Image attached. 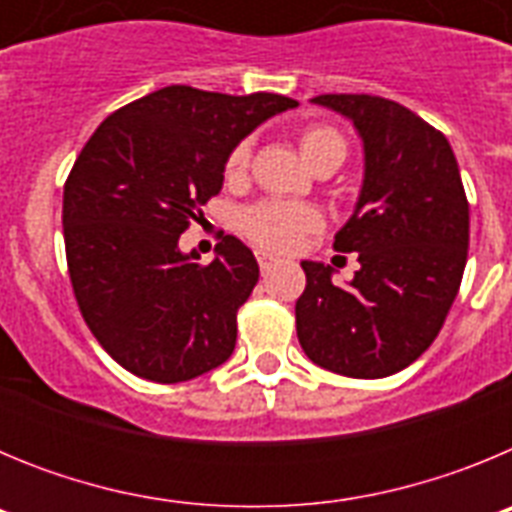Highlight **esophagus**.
Segmentation results:
<instances>
[{"mask_svg": "<svg viewBox=\"0 0 512 512\" xmlns=\"http://www.w3.org/2000/svg\"><path fill=\"white\" fill-rule=\"evenodd\" d=\"M256 261H259L261 271H266L271 264H274V261H277V256H271L269 251H256Z\"/></svg>", "mask_w": 512, "mask_h": 512, "instance_id": "esophagus-1", "label": "esophagus"}]
</instances>
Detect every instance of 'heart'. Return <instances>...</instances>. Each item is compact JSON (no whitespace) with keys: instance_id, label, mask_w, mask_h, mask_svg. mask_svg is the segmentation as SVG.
Here are the masks:
<instances>
[{"instance_id":"b5f03b06","label":"heart","mask_w":512,"mask_h":512,"mask_svg":"<svg viewBox=\"0 0 512 512\" xmlns=\"http://www.w3.org/2000/svg\"><path fill=\"white\" fill-rule=\"evenodd\" d=\"M300 151L312 169L320 166H333V171L346 161L348 156V140L341 130L333 125H305L300 130ZM253 156V140L241 138L225 156V179L228 182H243L251 169ZM241 233L248 241L256 243L269 251H292L300 246L305 235L320 230L318 210L307 205H295V202H277L264 200L243 210L241 215Z\"/></svg>"}]
</instances>
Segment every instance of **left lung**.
<instances>
[{"label": "left lung", "mask_w": 512, "mask_h": 512, "mask_svg": "<svg viewBox=\"0 0 512 512\" xmlns=\"http://www.w3.org/2000/svg\"><path fill=\"white\" fill-rule=\"evenodd\" d=\"M312 102L351 117L364 140L359 205L333 243L361 266L338 287L330 266L302 261L297 338L328 372L390 377L436 341L464 277L469 202L459 164L443 133L392 99L320 94Z\"/></svg>", "instance_id": "1"}]
</instances>
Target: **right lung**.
<instances>
[{
    "instance_id": "right-lung-1",
    "label": "right lung",
    "mask_w": 512,
    "mask_h": 512,
    "mask_svg": "<svg viewBox=\"0 0 512 512\" xmlns=\"http://www.w3.org/2000/svg\"><path fill=\"white\" fill-rule=\"evenodd\" d=\"M292 107L174 84L112 112L76 156L63 184L71 287L99 346L135 377L187 382L233 354L259 264L233 235L202 264L179 235L223 187L230 148Z\"/></svg>"
}]
</instances>
